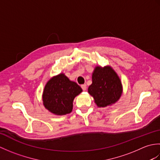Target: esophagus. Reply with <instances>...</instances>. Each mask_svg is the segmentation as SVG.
<instances>
[{
	"instance_id": "34e87169",
	"label": "esophagus",
	"mask_w": 160,
	"mask_h": 160,
	"mask_svg": "<svg viewBox=\"0 0 160 160\" xmlns=\"http://www.w3.org/2000/svg\"><path fill=\"white\" fill-rule=\"evenodd\" d=\"M81 87H82V89L83 91H86L87 90V84H82V85H81Z\"/></svg>"
}]
</instances>
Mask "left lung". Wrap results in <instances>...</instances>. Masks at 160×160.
<instances>
[{
	"mask_svg": "<svg viewBox=\"0 0 160 160\" xmlns=\"http://www.w3.org/2000/svg\"><path fill=\"white\" fill-rule=\"evenodd\" d=\"M123 92L122 81L109 65H97L92 73V84L88 93L93 98L98 107H106L115 104Z\"/></svg>",
	"mask_w": 160,
	"mask_h": 160,
	"instance_id": "1",
	"label": "left lung"
}]
</instances>
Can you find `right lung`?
Returning <instances> with one entry per match:
<instances>
[{
    "label": "right lung",
    "mask_w": 160,
    "mask_h": 160,
    "mask_svg": "<svg viewBox=\"0 0 160 160\" xmlns=\"http://www.w3.org/2000/svg\"><path fill=\"white\" fill-rule=\"evenodd\" d=\"M82 91L76 82L60 73L47 81L42 92V104L54 115H66L72 111L74 98Z\"/></svg>",
    "instance_id": "right-lung-1"
}]
</instances>
